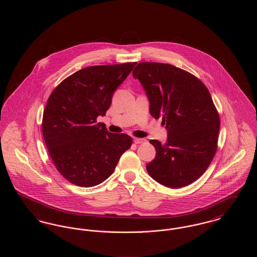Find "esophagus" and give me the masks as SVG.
Masks as SVG:
<instances>
[{
    "mask_svg": "<svg viewBox=\"0 0 257 257\" xmlns=\"http://www.w3.org/2000/svg\"><path fill=\"white\" fill-rule=\"evenodd\" d=\"M134 143L136 145H141V144H146L147 143V140L146 139H138V138H135Z\"/></svg>",
    "mask_w": 257,
    "mask_h": 257,
    "instance_id": "34e87169",
    "label": "esophagus"
}]
</instances>
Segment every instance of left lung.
Segmentation results:
<instances>
[{
    "instance_id": "8db88e82",
    "label": "left lung",
    "mask_w": 257,
    "mask_h": 257,
    "mask_svg": "<svg viewBox=\"0 0 257 257\" xmlns=\"http://www.w3.org/2000/svg\"><path fill=\"white\" fill-rule=\"evenodd\" d=\"M146 90L149 111L163 118L168 140L149 143L156 156L148 174L169 188H182L198 179L215 156L220 117L205 85L169 63L140 62L133 70Z\"/></svg>"
}]
</instances>
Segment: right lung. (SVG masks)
<instances>
[{
	"instance_id": "add662e5",
	"label": "right lung",
	"mask_w": 257,
	"mask_h": 257,
	"mask_svg": "<svg viewBox=\"0 0 257 257\" xmlns=\"http://www.w3.org/2000/svg\"><path fill=\"white\" fill-rule=\"evenodd\" d=\"M136 64L86 67L51 93L43 112V138L57 170L74 185L102 183L131 147L130 136L110 133L96 118L106 114L114 91Z\"/></svg>"
}]
</instances>
